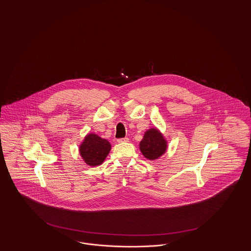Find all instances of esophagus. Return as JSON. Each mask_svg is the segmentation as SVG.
Masks as SVG:
<instances>
[{"mask_svg": "<svg viewBox=\"0 0 251 251\" xmlns=\"http://www.w3.org/2000/svg\"><path fill=\"white\" fill-rule=\"evenodd\" d=\"M129 141V138L128 137H123V138H120V139H118V142H128Z\"/></svg>", "mask_w": 251, "mask_h": 251, "instance_id": "1", "label": "esophagus"}]
</instances>
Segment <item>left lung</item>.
Here are the masks:
<instances>
[{"label":"left lung","instance_id":"obj_1","mask_svg":"<svg viewBox=\"0 0 251 251\" xmlns=\"http://www.w3.org/2000/svg\"><path fill=\"white\" fill-rule=\"evenodd\" d=\"M167 150V141L157 129H151L145 132L143 140L140 142V151L143 155L155 160L163 155Z\"/></svg>","mask_w":251,"mask_h":251}]
</instances>
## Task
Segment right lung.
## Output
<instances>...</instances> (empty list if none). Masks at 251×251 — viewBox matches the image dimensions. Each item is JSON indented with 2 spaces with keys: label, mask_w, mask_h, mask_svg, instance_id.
Segmentation results:
<instances>
[{
  "label": "right lung",
  "mask_w": 251,
  "mask_h": 251,
  "mask_svg": "<svg viewBox=\"0 0 251 251\" xmlns=\"http://www.w3.org/2000/svg\"><path fill=\"white\" fill-rule=\"evenodd\" d=\"M111 145L94 133H89L80 146V153L88 166L100 165L108 155Z\"/></svg>",
  "instance_id": "obj_1"
}]
</instances>
